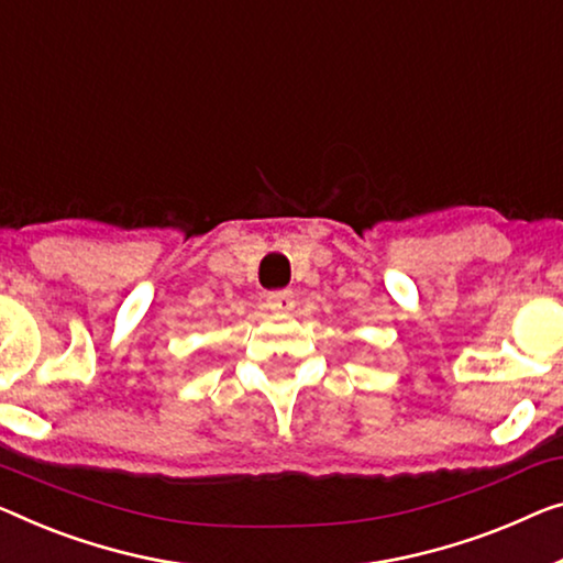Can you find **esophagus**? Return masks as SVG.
<instances>
[{
	"label": "esophagus",
	"mask_w": 563,
	"mask_h": 563,
	"mask_svg": "<svg viewBox=\"0 0 563 563\" xmlns=\"http://www.w3.org/2000/svg\"><path fill=\"white\" fill-rule=\"evenodd\" d=\"M292 306H296L292 292H271V296H267V308L271 310H290Z\"/></svg>",
	"instance_id": "obj_1"
}]
</instances>
